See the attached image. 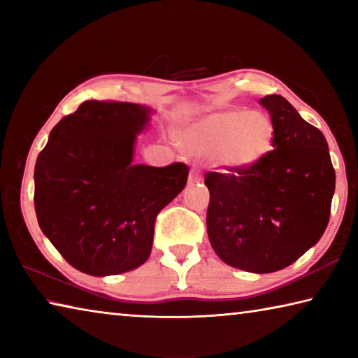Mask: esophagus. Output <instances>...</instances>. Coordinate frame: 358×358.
Here are the masks:
<instances>
[{
	"mask_svg": "<svg viewBox=\"0 0 358 358\" xmlns=\"http://www.w3.org/2000/svg\"><path fill=\"white\" fill-rule=\"evenodd\" d=\"M201 181H202L201 173H199L197 171H191V173H189V185L201 183Z\"/></svg>",
	"mask_w": 358,
	"mask_h": 358,
	"instance_id": "34e87169",
	"label": "esophagus"
}]
</instances>
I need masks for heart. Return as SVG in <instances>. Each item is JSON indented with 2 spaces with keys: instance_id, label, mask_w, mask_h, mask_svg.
Masks as SVG:
<instances>
[{
  "instance_id": "obj_1",
  "label": "heart",
  "mask_w": 358,
  "mask_h": 358,
  "mask_svg": "<svg viewBox=\"0 0 358 358\" xmlns=\"http://www.w3.org/2000/svg\"><path fill=\"white\" fill-rule=\"evenodd\" d=\"M275 128L264 112L224 110L211 113L181 132L180 142L187 153L216 155L226 169H245L268 153Z\"/></svg>"
}]
</instances>
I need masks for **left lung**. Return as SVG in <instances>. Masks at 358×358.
Segmentation results:
<instances>
[{
  "label": "left lung",
  "mask_w": 358,
  "mask_h": 358,
  "mask_svg": "<svg viewBox=\"0 0 358 358\" xmlns=\"http://www.w3.org/2000/svg\"><path fill=\"white\" fill-rule=\"evenodd\" d=\"M275 128L273 150L256 164L208 172L207 232L222 262L251 273L294 264L317 243L335 192L329 145L280 94L260 99Z\"/></svg>",
  "instance_id": "1"
}]
</instances>
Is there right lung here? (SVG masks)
<instances>
[{"label": "right lung", "mask_w": 358, "mask_h": 358, "mask_svg": "<svg viewBox=\"0 0 358 358\" xmlns=\"http://www.w3.org/2000/svg\"><path fill=\"white\" fill-rule=\"evenodd\" d=\"M151 108L85 101L52 129L34 167L42 232L82 273L120 275L145 264L159 211L183 191L189 169L134 164Z\"/></svg>", "instance_id": "right-lung-1"}]
</instances>
